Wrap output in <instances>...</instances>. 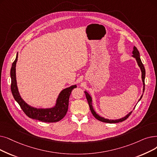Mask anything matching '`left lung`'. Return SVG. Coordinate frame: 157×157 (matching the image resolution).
Wrapping results in <instances>:
<instances>
[{
	"label": "left lung",
	"mask_w": 157,
	"mask_h": 157,
	"mask_svg": "<svg viewBox=\"0 0 157 157\" xmlns=\"http://www.w3.org/2000/svg\"><path fill=\"white\" fill-rule=\"evenodd\" d=\"M132 54L133 55L132 56L135 58L136 61H137V64L139 65V67H140V71H141V72H142V83H143V93H144V89H145V83H144V80H145V76H146V71H145V68L144 67V65L142 64V62H141V59H140V53L138 51V49H137V47H133V51H132ZM85 95H86V99L88 101V105H89V107H90V111L92 113V115H94V116L95 117V119H97L98 120L101 121V122H106V123H117V122H122L125 121L126 119L128 118V117L129 116V115H131V113H132V111L129 112V113H128L125 117H122V118H121L119 119H115V120H112V119H105V117H101L99 115H98V113H96V112H95V111L94 110V109L93 108V106H92V97L90 96V95L88 94L86 91H85ZM142 95L143 94H142L140 98L139 99V101L141 99V98H142ZM135 109V108H133Z\"/></svg>",
	"instance_id": "1"
}]
</instances>
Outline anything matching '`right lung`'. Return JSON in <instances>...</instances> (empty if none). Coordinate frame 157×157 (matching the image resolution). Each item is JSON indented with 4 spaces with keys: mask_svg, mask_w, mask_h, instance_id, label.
Returning <instances> with one entry per match:
<instances>
[{
    "mask_svg": "<svg viewBox=\"0 0 157 157\" xmlns=\"http://www.w3.org/2000/svg\"><path fill=\"white\" fill-rule=\"evenodd\" d=\"M18 59V53L16 59L13 63L11 68V90L13 98L21 107L24 112L29 118L38 120L45 122H55L62 120L68 110L69 97L72 90L76 88V85L65 88L61 91L56 99V104L52 108H37L27 104L23 100L18 92L16 79V64Z\"/></svg>",
    "mask_w": 157,
    "mask_h": 157,
    "instance_id": "obj_1",
    "label": "right lung"
}]
</instances>
